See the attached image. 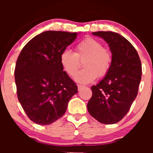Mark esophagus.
Returning <instances> with one entry per match:
<instances>
[{
  "mask_svg": "<svg viewBox=\"0 0 153 153\" xmlns=\"http://www.w3.org/2000/svg\"><path fill=\"white\" fill-rule=\"evenodd\" d=\"M83 88H85V86H83V85H78V91H80V90H81V89Z\"/></svg>",
  "mask_w": 153,
  "mask_h": 153,
  "instance_id": "34e87169",
  "label": "esophagus"
}]
</instances>
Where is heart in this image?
Returning <instances> with one entry per match:
<instances>
[{
    "label": "heart",
    "mask_w": 153,
    "mask_h": 153,
    "mask_svg": "<svg viewBox=\"0 0 153 153\" xmlns=\"http://www.w3.org/2000/svg\"><path fill=\"white\" fill-rule=\"evenodd\" d=\"M83 62L85 69L75 75V81L82 84L93 82L99 76H105L112 64V54L103 47L102 43L92 37L83 39L75 47V52L65 50L60 54V63L67 74L73 77L76 74L80 61Z\"/></svg>",
    "instance_id": "b5f03b06"
}]
</instances>
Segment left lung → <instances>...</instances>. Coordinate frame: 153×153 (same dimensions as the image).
I'll list each match as a JSON object with an SVG mask.
<instances>
[{
    "mask_svg": "<svg viewBox=\"0 0 153 153\" xmlns=\"http://www.w3.org/2000/svg\"><path fill=\"white\" fill-rule=\"evenodd\" d=\"M92 34L108 44L113 59L106 76L91 86L88 111L102 124H115L127 114L137 97L142 77L141 61L133 45L120 34L112 31Z\"/></svg>",
    "mask_w": 153,
    "mask_h": 153,
    "instance_id": "8db88e82",
    "label": "left lung"
}]
</instances>
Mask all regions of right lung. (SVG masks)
<instances>
[{
  "label": "right lung",
  "mask_w": 153,
  "mask_h": 153,
  "mask_svg": "<svg viewBox=\"0 0 153 153\" xmlns=\"http://www.w3.org/2000/svg\"><path fill=\"white\" fill-rule=\"evenodd\" d=\"M77 33L47 31L31 39L19 55L15 68L17 96L29 119L52 124L65 113L78 86L60 63V54Z\"/></svg>",
  "instance_id": "1"
}]
</instances>
